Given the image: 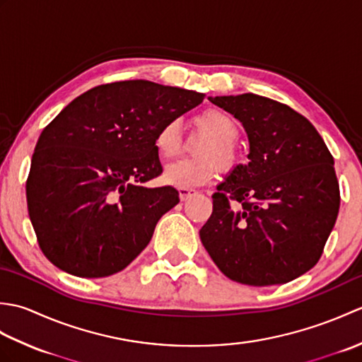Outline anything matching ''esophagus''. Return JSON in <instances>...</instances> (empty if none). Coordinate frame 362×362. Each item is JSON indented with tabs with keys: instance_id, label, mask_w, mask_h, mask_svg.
Masks as SVG:
<instances>
[{
	"instance_id": "obj_1",
	"label": "esophagus",
	"mask_w": 362,
	"mask_h": 362,
	"mask_svg": "<svg viewBox=\"0 0 362 362\" xmlns=\"http://www.w3.org/2000/svg\"><path fill=\"white\" fill-rule=\"evenodd\" d=\"M196 191L194 189H189V188H180L179 189V196H180V201H188L191 196H194Z\"/></svg>"
}]
</instances>
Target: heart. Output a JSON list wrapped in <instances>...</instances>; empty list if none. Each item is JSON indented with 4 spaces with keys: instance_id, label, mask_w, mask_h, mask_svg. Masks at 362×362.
Instances as JSON below:
<instances>
[{
    "instance_id": "b5f03b06",
    "label": "heart",
    "mask_w": 362,
    "mask_h": 362,
    "mask_svg": "<svg viewBox=\"0 0 362 362\" xmlns=\"http://www.w3.org/2000/svg\"><path fill=\"white\" fill-rule=\"evenodd\" d=\"M191 124L194 132L205 136V140L194 148L197 158L179 160L168 165L163 171V179L169 185L179 188L206 185L216 175L218 168L228 174L241 165V153L235 144L240 127L232 115L221 109H206L197 113L191 119ZM153 146L165 160L179 156L183 148L179 121L171 119L161 124L153 136Z\"/></svg>"
}]
</instances>
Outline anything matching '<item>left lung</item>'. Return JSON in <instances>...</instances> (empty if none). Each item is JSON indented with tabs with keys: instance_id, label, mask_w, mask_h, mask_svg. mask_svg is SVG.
I'll return each mask as SVG.
<instances>
[{
	"instance_id": "obj_1",
	"label": "left lung",
	"mask_w": 362,
	"mask_h": 362,
	"mask_svg": "<svg viewBox=\"0 0 362 362\" xmlns=\"http://www.w3.org/2000/svg\"><path fill=\"white\" fill-rule=\"evenodd\" d=\"M247 132L249 163L213 197L201 241L221 272L250 286L292 281L317 264L339 213L334 160L311 122L259 95L210 98Z\"/></svg>"
}]
</instances>
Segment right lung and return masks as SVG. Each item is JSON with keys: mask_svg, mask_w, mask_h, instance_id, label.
I'll list each match as a JSON object with an SVG mask.
<instances>
[{"mask_svg": "<svg viewBox=\"0 0 362 362\" xmlns=\"http://www.w3.org/2000/svg\"><path fill=\"white\" fill-rule=\"evenodd\" d=\"M205 95L149 81L103 83L78 96L38 138L26 180L43 255L62 271L101 279L149 244L179 191L146 188L161 169L153 136Z\"/></svg>", "mask_w": 362, "mask_h": 362, "instance_id": "right-lung-1", "label": "right lung"}]
</instances>
